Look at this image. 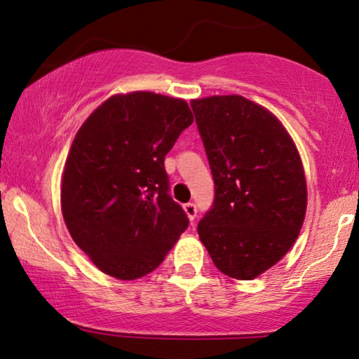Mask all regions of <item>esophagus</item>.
<instances>
[{
	"label": "esophagus",
	"mask_w": 359,
	"mask_h": 359,
	"mask_svg": "<svg viewBox=\"0 0 359 359\" xmlns=\"http://www.w3.org/2000/svg\"><path fill=\"white\" fill-rule=\"evenodd\" d=\"M184 210H185V214L189 215L190 220H195V219H196L198 209H196V204H195V203H187V204H184Z\"/></svg>",
	"instance_id": "34e87169"
}]
</instances>
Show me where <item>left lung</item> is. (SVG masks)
Segmentation results:
<instances>
[{
    "instance_id": "1",
    "label": "left lung",
    "mask_w": 359,
    "mask_h": 359,
    "mask_svg": "<svg viewBox=\"0 0 359 359\" xmlns=\"http://www.w3.org/2000/svg\"><path fill=\"white\" fill-rule=\"evenodd\" d=\"M190 105L215 185L198 235L224 275L254 280L283 259L302 229L306 182L299 151L280 119L241 95Z\"/></svg>"
}]
</instances>
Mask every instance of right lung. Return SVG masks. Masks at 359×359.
<instances>
[{
	"instance_id": "obj_1",
	"label": "right lung",
	"mask_w": 359,
	"mask_h": 359,
	"mask_svg": "<svg viewBox=\"0 0 359 359\" xmlns=\"http://www.w3.org/2000/svg\"><path fill=\"white\" fill-rule=\"evenodd\" d=\"M193 123L185 100L118 94L83 123L62 179V214L100 271L135 280L158 269L189 226L169 195L164 156Z\"/></svg>"
}]
</instances>
